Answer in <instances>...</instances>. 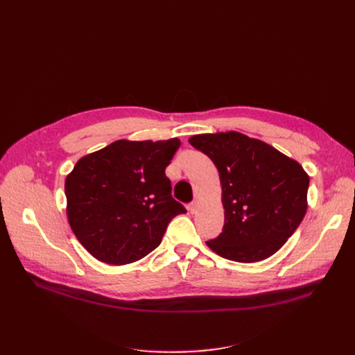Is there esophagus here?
Segmentation results:
<instances>
[{
  "label": "esophagus",
  "instance_id": "obj_1",
  "mask_svg": "<svg viewBox=\"0 0 355 355\" xmlns=\"http://www.w3.org/2000/svg\"><path fill=\"white\" fill-rule=\"evenodd\" d=\"M198 206H200V201H198V200H194L193 202H190L189 210H190L191 213H196V211L198 210Z\"/></svg>",
  "mask_w": 355,
  "mask_h": 355
}]
</instances>
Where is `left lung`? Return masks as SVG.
Listing matches in <instances>:
<instances>
[{
	"label": "left lung",
	"instance_id": "8db88e82",
	"mask_svg": "<svg viewBox=\"0 0 355 355\" xmlns=\"http://www.w3.org/2000/svg\"><path fill=\"white\" fill-rule=\"evenodd\" d=\"M189 142L214 162L220 174L225 226L207 246L240 263L275 254L308 209L309 177L302 165L236 130L194 135Z\"/></svg>",
	"mask_w": 355,
	"mask_h": 355
}]
</instances>
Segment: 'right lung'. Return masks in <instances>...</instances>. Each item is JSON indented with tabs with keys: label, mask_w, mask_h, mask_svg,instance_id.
Instances as JSON below:
<instances>
[{
	"label": "right lung",
	"mask_w": 355,
	"mask_h": 355,
	"mask_svg": "<svg viewBox=\"0 0 355 355\" xmlns=\"http://www.w3.org/2000/svg\"><path fill=\"white\" fill-rule=\"evenodd\" d=\"M181 141L119 139L82 157L66 177L69 225L82 246L107 265L151 253L177 214L165 168Z\"/></svg>",
	"instance_id": "right-lung-1"
}]
</instances>
